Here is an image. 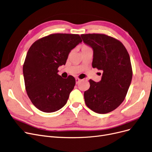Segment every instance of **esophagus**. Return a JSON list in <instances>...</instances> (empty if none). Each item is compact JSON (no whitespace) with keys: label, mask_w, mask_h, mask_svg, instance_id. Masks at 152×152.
Here are the masks:
<instances>
[{"label":"esophagus","mask_w":152,"mask_h":152,"mask_svg":"<svg viewBox=\"0 0 152 152\" xmlns=\"http://www.w3.org/2000/svg\"><path fill=\"white\" fill-rule=\"evenodd\" d=\"M81 81V79H80V78H77V77H76V84H78V83H80Z\"/></svg>","instance_id":"1"}]
</instances>
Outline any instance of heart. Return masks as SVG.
<instances>
[{"instance_id":"obj_1","label":"heart","mask_w":152,"mask_h":152,"mask_svg":"<svg viewBox=\"0 0 152 152\" xmlns=\"http://www.w3.org/2000/svg\"><path fill=\"white\" fill-rule=\"evenodd\" d=\"M86 47H88V46H86V45H83L82 48H86ZM82 48H81V49H82Z\"/></svg>"}]
</instances>
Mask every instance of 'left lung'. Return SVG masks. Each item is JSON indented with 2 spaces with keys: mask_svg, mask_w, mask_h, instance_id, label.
<instances>
[{
  "mask_svg": "<svg viewBox=\"0 0 152 152\" xmlns=\"http://www.w3.org/2000/svg\"><path fill=\"white\" fill-rule=\"evenodd\" d=\"M85 44L93 50L94 68L103 71L101 80H89L90 88L84 93L87 106L98 114H107L122 104L132 78L127 50L118 39L104 34L81 35Z\"/></svg>",
  "mask_w": 152,
  "mask_h": 152,
  "instance_id": "1",
  "label": "left lung"
}]
</instances>
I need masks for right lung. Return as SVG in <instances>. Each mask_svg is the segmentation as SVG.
<instances>
[{"label": "right lung", "instance_id": "right-lung-1", "mask_svg": "<svg viewBox=\"0 0 152 152\" xmlns=\"http://www.w3.org/2000/svg\"><path fill=\"white\" fill-rule=\"evenodd\" d=\"M82 42L77 34H55L35 42L23 66L25 89L32 104L44 113H53L66 104L76 84L73 76L58 74L71 50Z\"/></svg>", "mask_w": 152, "mask_h": 152}]
</instances>
